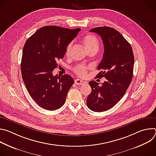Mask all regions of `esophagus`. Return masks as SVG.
Masks as SVG:
<instances>
[{"mask_svg":"<svg viewBox=\"0 0 156 156\" xmlns=\"http://www.w3.org/2000/svg\"><path fill=\"white\" fill-rule=\"evenodd\" d=\"M75 83L76 84H78V85H83L86 83L85 81H83L80 79H76L75 80Z\"/></svg>","mask_w":156,"mask_h":156,"instance_id":"esophagus-1","label":"esophagus"}]
</instances>
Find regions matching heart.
<instances>
[{
    "label": "heart",
    "mask_w": 156,
    "mask_h": 156,
    "mask_svg": "<svg viewBox=\"0 0 156 156\" xmlns=\"http://www.w3.org/2000/svg\"><path fill=\"white\" fill-rule=\"evenodd\" d=\"M83 42L84 46H85L86 49L88 52L94 49L98 50L99 46V42L98 38L96 36L91 34H87L84 36L83 38ZM73 42L69 44V45L67 46L66 49L65 54L66 56H69L70 55L73 49ZM87 70V67L82 65H77L75 66V67L73 68L74 72L78 76L81 77H84L86 75Z\"/></svg>",
    "instance_id": "1"
}]
</instances>
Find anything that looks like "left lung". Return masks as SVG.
I'll return each mask as SVG.
<instances>
[{
	"label": "left lung",
	"mask_w": 156,
	"mask_h": 156,
	"mask_svg": "<svg viewBox=\"0 0 156 156\" xmlns=\"http://www.w3.org/2000/svg\"><path fill=\"white\" fill-rule=\"evenodd\" d=\"M90 31L102 39L104 51L96 78L104 77L106 80L101 86L96 81L89 82L92 91L86 105L94 112H101L114 107L125 94L133 78L135 60L129 43L116 30L102 27Z\"/></svg>",
	"instance_id": "8db88e82"
}]
</instances>
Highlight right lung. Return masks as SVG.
Returning a JSON list of instances; mask_svg holds the SVG:
<instances>
[{"mask_svg":"<svg viewBox=\"0 0 156 156\" xmlns=\"http://www.w3.org/2000/svg\"><path fill=\"white\" fill-rule=\"evenodd\" d=\"M80 31V28L44 27L25 44L21 63L22 78L30 95L43 108L55 110L65 102L74 80L67 74L54 76L52 72Z\"/></svg>","mask_w":156,"mask_h":156,"instance_id":"obj_1","label":"right lung"}]
</instances>
